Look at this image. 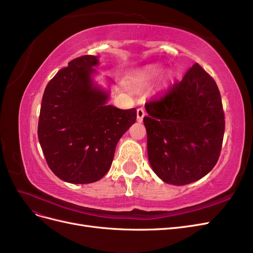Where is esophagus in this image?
Segmentation results:
<instances>
[{
	"label": "esophagus",
	"mask_w": 253,
	"mask_h": 253,
	"mask_svg": "<svg viewBox=\"0 0 253 253\" xmlns=\"http://www.w3.org/2000/svg\"><path fill=\"white\" fill-rule=\"evenodd\" d=\"M136 117H137V122H141L143 121V118L145 117V111L143 108H137L136 110Z\"/></svg>",
	"instance_id": "esophagus-1"
}]
</instances>
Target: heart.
I'll list each match as a JSON object with an SVG mask.
<instances>
[{
	"label": "heart",
	"mask_w": 253,
	"mask_h": 253,
	"mask_svg": "<svg viewBox=\"0 0 253 253\" xmlns=\"http://www.w3.org/2000/svg\"><path fill=\"white\" fill-rule=\"evenodd\" d=\"M159 75V69L156 67H148L142 71V73L138 77V80L142 83H147L149 81H151L152 79L156 78Z\"/></svg>",
	"instance_id": "heart-1"
}]
</instances>
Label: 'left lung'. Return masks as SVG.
<instances>
[{"instance_id": "8db88e82", "label": "left lung", "mask_w": 253, "mask_h": 253, "mask_svg": "<svg viewBox=\"0 0 253 253\" xmlns=\"http://www.w3.org/2000/svg\"><path fill=\"white\" fill-rule=\"evenodd\" d=\"M148 160L171 185H187L211 171L221 153L225 116L215 81L199 64L181 82L145 104Z\"/></svg>"}]
</instances>
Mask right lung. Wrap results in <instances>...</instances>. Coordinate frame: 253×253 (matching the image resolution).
Returning a JSON list of instances; mask_svg holds the SVG:
<instances>
[{"label": "right lung", "instance_id": "add662e5", "mask_svg": "<svg viewBox=\"0 0 253 253\" xmlns=\"http://www.w3.org/2000/svg\"><path fill=\"white\" fill-rule=\"evenodd\" d=\"M94 55L73 59L47 84L38 136L48 166L61 180L89 184L112 164L117 144L136 120V109L107 105L108 93L93 85Z\"/></svg>", "mask_w": 253, "mask_h": 253}]
</instances>
